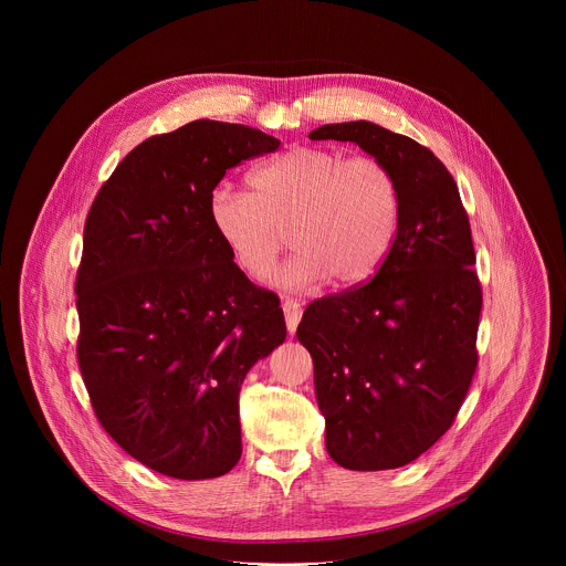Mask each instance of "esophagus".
Segmentation results:
<instances>
[{
  "instance_id": "esophagus-1",
  "label": "esophagus",
  "mask_w": 566,
  "mask_h": 566,
  "mask_svg": "<svg viewBox=\"0 0 566 566\" xmlns=\"http://www.w3.org/2000/svg\"><path fill=\"white\" fill-rule=\"evenodd\" d=\"M282 308H284L289 334H295V329H297V325H300V319H302V306H300V302L293 300V297H286V300L282 302Z\"/></svg>"
}]
</instances>
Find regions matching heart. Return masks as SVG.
Listing matches in <instances>:
<instances>
[{
  "instance_id": "obj_1",
  "label": "heart",
  "mask_w": 566,
  "mask_h": 566,
  "mask_svg": "<svg viewBox=\"0 0 566 566\" xmlns=\"http://www.w3.org/2000/svg\"><path fill=\"white\" fill-rule=\"evenodd\" d=\"M251 192L217 186L208 199L214 232L234 264L266 277L284 251L293 258L275 282L302 291L332 277L352 289L369 282L391 253L400 226V188L371 154L300 145L258 166Z\"/></svg>"
}]
</instances>
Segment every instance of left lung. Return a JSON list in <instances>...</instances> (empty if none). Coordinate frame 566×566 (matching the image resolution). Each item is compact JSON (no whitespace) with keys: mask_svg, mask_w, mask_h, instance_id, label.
Wrapping results in <instances>:
<instances>
[{"mask_svg":"<svg viewBox=\"0 0 566 566\" xmlns=\"http://www.w3.org/2000/svg\"><path fill=\"white\" fill-rule=\"evenodd\" d=\"M308 138L356 143L400 188V226L380 271L313 300L297 327L332 459L400 468L450 430L476 371L483 297L468 212L448 168L410 136L354 120Z\"/></svg>","mask_w":566,"mask_h":566,"instance_id":"left-lung-1","label":"left lung"}]
</instances>
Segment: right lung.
<instances>
[{"mask_svg": "<svg viewBox=\"0 0 566 566\" xmlns=\"http://www.w3.org/2000/svg\"><path fill=\"white\" fill-rule=\"evenodd\" d=\"M277 147L192 120L136 145L90 208L77 367L105 432L160 474L212 479L239 461L241 382L286 338L277 293L232 262L208 214L226 170Z\"/></svg>", "mask_w": 566, "mask_h": 566, "instance_id": "obj_1", "label": "right lung"}]
</instances>
